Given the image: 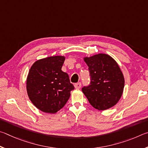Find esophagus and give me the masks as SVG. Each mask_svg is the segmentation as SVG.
<instances>
[{"mask_svg": "<svg viewBox=\"0 0 148 148\" xmlns=\"http://www.w3.org/2000/svg\"><path fill=\"white\" fill-rule=\"evenodd\" d=\"M74 86H75V88H77V89L81 88V82H77V83H75V84H74Z\"/></svg>", "mask_w": 148, "mask_h": 148, "instance_id": "esophagus-1", "label": "esophagus"}]
</instances>
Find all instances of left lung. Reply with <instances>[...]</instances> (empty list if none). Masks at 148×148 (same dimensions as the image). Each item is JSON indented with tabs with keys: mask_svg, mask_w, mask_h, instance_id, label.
Masks as SVG:
<instances>
[{
	"mask_svg": "<svg viewBox=\"0 0 148 148\" xmlns=\"http://www.w3.org/2000/svg\"><path fill=\"white\" fill-rule=\"evenodd\" d=\"M88 66L90 83L82 91L93 107L107 110L118 102L122 95L125 80L114 60L106 54L84 58Z\"/></svg>",
	"mask_w": 148,
	"mask_h": 148,
	"instance_id": "8db88e82",
	"label": "left lung"
}]
</instances>
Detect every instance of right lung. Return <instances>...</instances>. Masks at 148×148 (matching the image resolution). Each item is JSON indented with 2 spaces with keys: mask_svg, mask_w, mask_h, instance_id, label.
I'll use <instances>...</instances> for the list:
<instances>
[{
  "mask_svg": "<svg viewBox=\"0 0 148 148\" xmlns=\"http://www.w3.org/2000/svg\"><path fill=\"white\" fill-rule=\"evenodd\" d=\"M65 57L50 56L35 62L27 79L29 99L39 110L54 114L66 105L74 86L62 71Z\"/></svg>",
  "mask_w": 148,
  "mask_h": 148,
  "instance_id": "obj_1",
  "label": "right lung"
}]
</instances>
